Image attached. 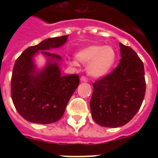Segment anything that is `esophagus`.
<instances>
[{
  "mask_svg": "<svg viewBox=\"0 0 158 158\" xmlns=\"http://www.w3.org/2000/svg\"><path fill=\"white\" fill-rule=\"evenodd\" d=\"M81 81H84V82H86V81H88V78L86 77L85 76H81Z\"/></svg>",
  "mask_w": 158,
  "mask_h": 158,
  "instance_id": "1",
  "label": "esophagus"
}]
</instances>
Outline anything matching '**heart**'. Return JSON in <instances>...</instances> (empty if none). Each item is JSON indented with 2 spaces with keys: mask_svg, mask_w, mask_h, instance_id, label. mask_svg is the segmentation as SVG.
Wrapping results in <instances>:
<instances>
[{
  "mask_svg": "<svg viewBox=\"0 0 158 158\" xmlns=\"http://www.w3.org/2000/svg\"><path fill=\"white\" fill-rule=\"evenodd\" d=\"M76 57L82 63H90L88 69L89 74L100 77L111 69L116 59V53L110 46L93 45L81 50Z\"/></svg>",
  "mask_w": 158,
  "mask_h": 158,
  "instance_id": "b5f03b06",
  "label": "heart"
}]
</instances>
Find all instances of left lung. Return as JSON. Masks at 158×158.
I'll return each mask as SVG.
<instances>
[{
    "instance_id": "8db88e82",
    "label": "left lung",
    "mask_w": 158,
    "mask_h": 158,
    "mask_svg": "<svg viewBox=\"0 0 158 158\" xmlns=\"http://www.w3.org/2000/svg\"><path fill=\"white\" fill-rule=\"evenodd\" d=\"M122 58L110 73L93 82L90 109L105 127L123 126L140 109L146 93L144 65L131 47L119 43Z\"/></svg>"
}]
</instances>
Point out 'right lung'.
Returning <instances> with one entry per match:
<instances>
[{"mask_svg": "<svg viewBox=\"0 0 158 158\" xmlns=\"http://www.w3.org/2000/svg\"><path fill=\"white\" fill-rule=\"evenodd\" d=\"M68 35L51 38L28 47L16 59L11 79V96L19 114L28 122L48 124L62 118L67 104L80 83L77 74L62 76L56 62H48L40 73L35 71L32 57L39 51L46 56L61 59L50 49L61 47Z\"/></svg>", "mask_w": 158, "mask_h": 158, "instance_id": "right-lung-1", "label": "right lung"}]
</instances>
